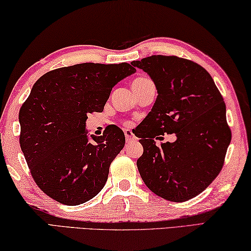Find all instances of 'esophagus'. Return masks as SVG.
I'll use <instances>...</instances> for the list:
<instances>
[{
    "label": "esophagus",
    "mask_w": 251,
    "mask_h": 251,
    "mask_svg": "<svg viewBox=\"0 0 251 251\" xmlns=\"http://www.w3.org/2000/svg\"><path fill=\"white\" fill-rule=\"evenodd\" d=\"M125 135H126V142H131V141L137 140V138L134 137V134L132 133V131H131V130H125Z\"/></svg>",
    "instance_id": "obj_1"
}]
</instances>
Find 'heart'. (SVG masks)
Segmentation results:
<instances>
[{"label":"heart","instance_id":"b5f03b06","mask_svg":"<svg viewBox=\"0 0 251 251\" xmlns=\"http://www.w3.org/2000/svg\"><path fill=\"white\" fill-rule=\"evenodd\" d=\"M148 82H151L150 79H148V77L145 76H140V77H137L133 82H132V89H138V88H141L142 85H145Z\"/></svg>","mask_w":251,"mask_h":251}]
</instances>
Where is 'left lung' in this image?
Returning <instances> with one entry per match:
<instances>
[{"label": "left lung", "instance_id": "left-lung-1", "mask_svg": "<svg viewBox=\"0 0 251 251\" xmlns=\"http://www.w3.org/2000/svg\"><path fill=\"white\" fill-rule=\"evenodd\" d=\"M131 64L148 73L158 93L141 122L149 131L139 137L143 182L166 200L194 198L219 175L231 141L223 96L207 70L190 60L151 55ZM164 133H175L176 141L158 147Z\"/></svg>", "mask_w": 251, "mask_h": 251}]
</instances>
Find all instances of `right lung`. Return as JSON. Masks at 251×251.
Masks as SVG:
<instances>
[{"label": "right lung", "mask_w": 251, "mask_h": 251, "mask_svg": "<svg viewBox=\"0 0 251 251\" xmlns=\"http://www.w3.org/2000/svg\"><path fill=\"white\" fill-rule=\"evenodd\" d=\"M137 71L129 63H81L45 73L19 113L20 145L44 194L68 206L96 197L113 159L125 147L116 126L89 137L88 114L101 112L111 90Z\"/></svg>", "instance_id": "right-lung-1"}]
</instances>
